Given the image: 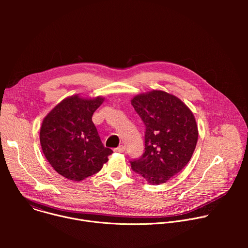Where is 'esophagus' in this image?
Segmentation results:
<instances>
[{
  "instance_id": "esophagus-1",
  "label": "esophagus",
  "mask_w": 248,
  "mask_h": 248,
  "mask_svg": "<svg viewBox=\"0 0 248 248\" xmlns=\"http://www.w3.org/2000/svg\"><path fill=\"white\" fill-rule=\"evenodd\" d=\"M114 151H115V152H119V153H123V152L125 151V147H124V145H120V146L117 147Z\"/></svg>"
}]
</instances>
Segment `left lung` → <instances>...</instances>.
I'll return each mask as SVG.
<instances>
[{
  "label": "left lung",
  "mask_w": 248,
  "mask_h": 248,
  "mask_svg": "<svg viewBox=\"0 0 248 248\" xmlns=\"http://www.w3.org/2000/svg\"><path fill=\"white\" fill-rule=\"evenodd\" d=\"M131 105L145 125L144 152L130 161L131 169L149 184H165L194 152L198 139L194 116L179 98L161 90L137 95Z\"/></svg>",
  "instance_id": "8db88e82"
}]
</instances>
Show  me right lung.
<instances>
[{
	"label": "right lung",
	"instance_id": "add662e5",
	"mask_svg": "<svg viewBox=\"0 0 248 248\" xmlns=\"http://www.w3.org/2000/svg\"><path fill=\"white\" fill-rule=\"evenodd\" d=\"M104 98L62 100L45 117L40 129L43 153L64 178L80 182L98 172L113 153L106 148L92 122Z\"/></svg>",
	"mask_w": 248,
	"mask_h": 248
}]
</instances>
